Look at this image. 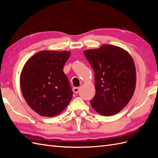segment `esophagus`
Returning <instances> with one entry per match:
<instances>
[{"label":"esophagus","mask_w":158,"mask_h":158,"mask_svg":"<svg viewBox=\"0 0 158 158\" xmlns=\"http://www.w3.org/2000/svg\"><path fill=\"white\" fill-rule=\"evenodd\" d=\"M79 89H80V88H79V87H76V88H73V92H75V94H78Z\"/></svg>","instance_id":"obj_1"}]
</instances>
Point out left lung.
<instances>
[{
	"instance_id": "1",
	"label": "left lung",
	"mask_w": 158,
	"mask_h": 158,
	"mask_svg": "<svg viewBox=\"0 0 158 158\" xmlns=\"http://www.w3.org/2000/svg\"><path fill=\"white\" fill-rule=\"evenodd\" d=\"M94 69L96 94L90 100L103 116L115 115L132 98L136 85V69L132 57L117 46L104 45L84 51Z\"/></svg>"
}]
</instances>
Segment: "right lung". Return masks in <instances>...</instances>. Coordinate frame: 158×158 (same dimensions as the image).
<instances>
[{"instance_id": "1", "label": "right lung", "mask_w": 158, "mask_h": 158, "mask_svg": "<svg viewBox=\"0 0 158 158\" xmlns=\"http://www.w3.org/2000/svg\"><path fill=\"white\" fill-rule=\"evenodd\" d=\"M70 52L42 51L25 64L20 76L23 98L40 115L53 117L68 106L73 92L63 68Z\"/></svg>"}]
</instances>
